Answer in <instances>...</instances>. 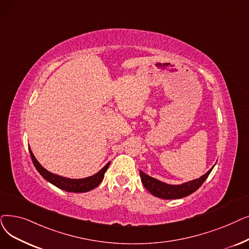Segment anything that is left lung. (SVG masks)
Instances as JSON below:
<instances>
[{
	"label": "left lung",
	"mask_w": 249,
	"mask_h": 249,
	"mask_svg": "<svg viewBox=\"0 0 249 249\" xmlns=\"http://www.w3.org/2000/svg\"><path fill=\"white\" fill-rule=\"evenodd\" d=\"M213 168L198 179L191 180L189 182H185L183 183V184L179 185L167 184V183H164L160 180H157L156 178L146 175L145 173L142 171H140V178H142L143 186L146 188V190H148L153 194V196L164 199H177L188 196L189 194L196 191L202 185V183L205 181V179L209 177Z\"/></svg>",
	"instance_id": "1"
}]
</instances>
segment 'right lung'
Wrapping results in <instances>:
<instances>
[{
	"label": "right lung",
	"instance_id": "1",
	"mask_svg": "<svg viewBox=\"0 0 249 249\" xmlns=\"http://www.w3.org/2000/svg\"><path fill=\"white\" fill-rule=\"evenodd\" d=\"M29 153L32 160V163H34L35 167L36 168L39 174L47 181L52 183L53 185H55L58 188L68 192H88L89 190L94 189L95 187H98L101 184V182L103 181L105 173L107 170V168H109L111 163V161H109V163H107L101 171H99L96 174L90 177H86L82 179H70V178L53 174V173L49 172L38 163L34 154H32L30 148H29Z\"/></svg>",
	"mask_w": 249,
	"mask_h": 249
}]
</instances>
